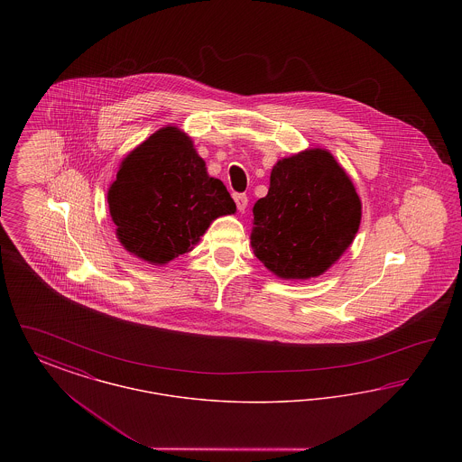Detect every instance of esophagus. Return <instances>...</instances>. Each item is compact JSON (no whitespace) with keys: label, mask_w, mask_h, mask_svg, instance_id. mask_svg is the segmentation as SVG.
<instances>
[{"label":"esophagus","mask_w":462,"mask_h":462,"mask_svg":"<svg viewBox=\"0 0 462 462\" xmlns=\"http://www.w3.org/2000/svg\"><path fill=\"white\" fill-rule=\"evenodd\" d=\"M234 200H236L239 211H244V209L247 208V198H245V194H236Z\"/></svg>","instance_id":"obj_1"}]
</instances>
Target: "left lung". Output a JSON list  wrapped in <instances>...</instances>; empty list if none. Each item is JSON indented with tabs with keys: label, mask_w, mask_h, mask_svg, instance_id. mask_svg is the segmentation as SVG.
<instances>
[{
	"label": "left lung",
	"mask_w": 462,
	"mask_h": 462,
	"mask_svg": "<svg viewBox=\"0 0 462 462\" xmlns=\"http://www.w3.org/2000/svg\"><path fill=\"white\" fill-rule=\"evenodd\" d=\"M253 217L254 256L279 279L308 281L326 273L352 245L362 200L345 168L317 147L275 162Z\"/></svg>",
	"instance_id": "obj_1"
}]
</instances>
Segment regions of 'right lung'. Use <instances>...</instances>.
I'll list each match as a JSON object with an SVG mask.
<instances>
[{
	"instance_id": "obj_1",
	"label": "right lung",
	"mask_w": 462,
	"mask_h": 462,
	"mask_svg": "<svg viewBox=\"0 0 462 462\" xmlns=\"http://www.w3.org/2000/svg\"><path fill=\"white\" fill-rule=\"evenodd\" d=\"M107 202L117 241L157 266L192 251L213 221L236 213L234 199L178 126L152 133L121 161Z\"/></svg>"
}]
</instances>
